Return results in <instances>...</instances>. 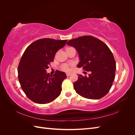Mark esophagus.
<instances>
[{
    "label": "esophagus",
    "instance_id": "esophagus-1",
    "mask_svg": "<svg viewBox=\"0 0 135 135\" xmlns=\"http://www.w3.org/2000/svg\"><path fill=\"white\" fill-rule=\"evenodd\" d=\"M71 75V74L70 73H66V76H70Z\"/></svg>",
    "mask_w": 135,
    "mask_h": 135
}]
</instances>
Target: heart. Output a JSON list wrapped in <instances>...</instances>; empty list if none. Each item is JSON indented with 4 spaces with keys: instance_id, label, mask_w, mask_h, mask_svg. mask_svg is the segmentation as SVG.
Here are the masks:
<instances>
[{
    "instance_id": "b5f03b06",
    "label": "heart",
    "mask_w": 135,
    "mask_h": 135,
    "mask_svg": "<svg viewBox=\"0 0 135 135\" xmlns=\"http://www.w3.org/2000/svg\"><path fill=\"white\" fill-rule=\"evenodd\" d=\"M70 66H69V65L67 64H64L63 65H62V66H61V69H62V70L65 71H68L70 70Z\"/></svg>"
}]
</instances>
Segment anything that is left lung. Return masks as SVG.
Returning a JSON list of instances; mask_svg holds the SVG:
<instances>
[{
  "label": "left lung",
  "instance_id": "1",
  "mask_svg": "<svg viewBox=\"0 0 135 135\" xmlns=\"http://www.w3.org/2000/svg\"><path fill=\"white\" fill-rule=\"evenodd\" d=\"M68 45L79 54V68L89 71L88 76L78 75L74 83L76 92L88 99H100L109 92L115 76L116 63L108 46L91 35L70 40ZM86 73V72H85Z\"/></svg>",
  "mask_w": 135,
  "mask_h": 135
}]
</instances>
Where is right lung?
Segmentation results:
<instances>
[{"mask_svg":"<svg viewBox=\"0 0 135 135\" xmlns=\"http://www.w3.org/2000/svg\"><path fill=\"white\" fill-rule=\"evenodd\" d=\"M68 40L38 39L28 46L18 66V78L23 92L32 101L39 104L50 103L61 94L64 72L56 70L50 75L46 70L54 60L56 53Z\"/></svg>","mask_w":135,"mask_h":135,"instance_id":"add662e5","label":"right lung"}]
</instances>
